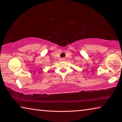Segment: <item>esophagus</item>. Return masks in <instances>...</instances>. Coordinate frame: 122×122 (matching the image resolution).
<instances>
[{
  "instance_id": "esophagus-1",
  "label": "esophagus",
  "mask_w": 122,
  "mask_h": 122,
  "mask_svg": "<svg viewBox=\"0 0 122 122\" xmlns=\"http://www.w3.org/2000/svg\"><path fill=\"white\" fill-rule=\"evenodd\" d=\"M61 61H65V59L64 58V57H62V58L61 59Z\"/></svg>"
}]
</instances>
